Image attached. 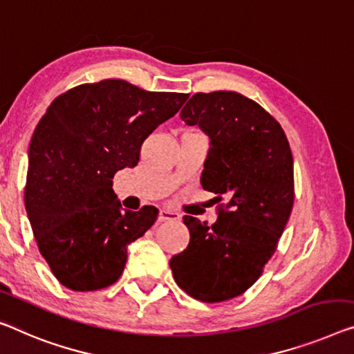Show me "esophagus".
Wrapping results in <instances>:
<instances>
[{"label":"esophagus","mask_w":354,"mask_h":354,"mask_svg":"<svg viewBox=\"0 0 354 354\" xmlns=\"http://www.w3.org/2000/svg\"><path fill=\"white\" fill-rule=\"evenodd\" d=\"M160 221H169V220H178L180 218V215L176 214V212L172 210H167V209H161L160 210Z\"/></svg>","instance_id":"34e87169"}]
</instances>
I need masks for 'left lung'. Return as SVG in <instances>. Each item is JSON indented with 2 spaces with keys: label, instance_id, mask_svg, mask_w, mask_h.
Segmentation results:
<instances>
[{
  "label": "left lung",
  "instance_id": "obj_1",
  "mask_svg": "<svg viewBox=\"0 0 354 354\" xmlns=\"http://www.w3.org/2000/svg\"><path fill=\"white\" fill-rule=\"evenodd\" d=\"M180 118L209 136L201 185L227 204L212 226L183 216L189 243L169 266L189 296L223 302L245 292L275 253L295 203L291 149L280 123L234 91L193 95Z\"/></svg>",
  "mask_w": 354,
  "mask_h": 354
}]
</instances>
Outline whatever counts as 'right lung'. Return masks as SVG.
<instances>
[{
    "instance_id": "add662e5",
    "label": "right lung",
    "mask_w": 354,
    "mask_h": 354,
    "mask_svg": "<svg viewBox=\"0 0 354 354\" xmlns=\"http://www.w3.org/2000/svg\"><path fill=\"white\" fill-rule=\"evenodd\" d=\"M187 100L107 79L71 88L48 106L31 138L25 207L63 286L96 291L122 275L128 245L150 230L158 209H123L112 178L138 165L144 140Z\"/></svg>"
}]
</instances>
